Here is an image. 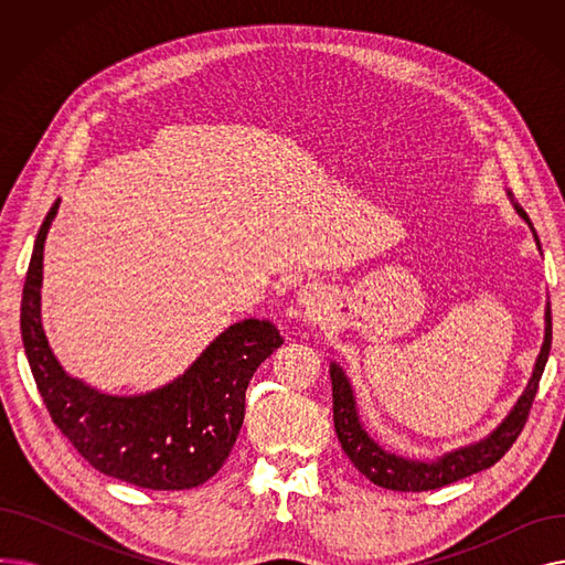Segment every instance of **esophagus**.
<instances>
[{
  "instance_id": "esophagus-1",
  "label": "esophagus",
  "mask_w": 565,
  "mask_h": 565,
  "mask_svg": "<svg viewBox=\"0 0 565 565\" xmlns=\"http://www.w3.org/2000/svg\"><path fill=\"white\" fill-rule=\"evenodd\" d=\"M322 302H324V295H322L320 288L307 286V288L300 290V305H302V307H307V309H311V311H318V309L322 307Z\"/></svg>"
}]
</instances>
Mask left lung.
I'll list each match as a JSON object with an SVG mask.
<instances>
[{
	"instance_id": "8db88e82",
	"label": "left lung",
	"mask_w": 565,
	"mask_h": 565,
	"mask_svg": "<svg viewBox=\"0 0 565 565\" xmlns=\"http://www.w3.org/2000/svg\"><path fill=\"white\" fill-rule=\"evenodd\" d=\"M507 196L513 203L515 213L529 224V228L533 233V241H536V247L541 252V241H539L536 228H533L529 215L522 211V205L513 199L511 192H507ZM550 348H552V309L547 302V307H545V339H543L541 352L536 358V364H533L526 387L518 396L515 405L509 409L507 417L497 424V428H492L486 437H481L479 441L465 444V447L451 449L437 458H407V456H398V454H392L384 447H380V441H375L362 424L358 398H354L350 377L345 375L341 364L332 362L330 377H332V401H334V428H337V437L341 441L345 456L371 483H375L380 488H387V490H398V492L435 490V488L449 486L454 481L471 477V473L492 467L503 454L513 447V441L518 439V435L524 428L529 407H531L533 398H536L539 382H541V375H543L547 358H550Z\"/></svg>"
}]
</instances>
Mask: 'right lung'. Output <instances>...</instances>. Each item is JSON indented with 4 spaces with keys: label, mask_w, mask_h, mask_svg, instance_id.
I'll return each mask as SVG.
<instances>
[{
    "label": "right lung",
    "mask_w": 565,
    "mask_h": 565,
    "mask_svg": "<svg viewBox=\"0 0 565 565\" xmlns=\"http://www.w3.org/2000/svg\"><path fill=\"white\" fill-rule=\"evenodd\" d=\"M58 199L39 228L22 290L20 330L29 366L52 422L88 465L151 490L205 483L228 458L245 419L256 369L284 343L270 320H237L158 390L132 396L100 392L73 377L47 343L41 318L43 249Z\"/></svg>",
    "instance_id": "right-lung-1"
}]
</instances>
